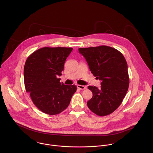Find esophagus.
Instances as JSON below:
<instances>
[{
  "label": "esophagus",
  "instance_id": "esophagus-1",
  "mask_svg": "<svg viewBox=\"0 0 153 153\" xmlns=\"http://www.w3.org/2000/svg\"><path fill=\"white\" fill-rule=\"evenodd\" d=\"M77 88L80 89H86V87L85 86H84V85H77Z\"/></svg>",
  "mask_w": 153,
  "mask_h": 153
}]
</instances>
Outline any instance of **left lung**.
Instances as JSON below:
<instances>
[{
	"label": "left lung",
	"mask_w": 153,
	"mask_h": 153,
	"mask_svg": "<svg viewBox=\"0 0 153 153\" xmlns=\"http://www.w3.org/2000/svg\"><path fill=\"white\" fill-rule=\"evenodd\" d=\"M91 73L101 81V88L88 86L92 97L89 109L99 116L113 112L121 105L129 86L128 66L123 55L108 46L79 48Z\"/></svg>",
	"instance_id": "8db88e82"
}]
</instances>
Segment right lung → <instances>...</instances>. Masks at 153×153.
<instances>
[{
  "mask_svg": "<svg viewBox=\"0 0 153 153\" xmlns=\"http://www.w3.org/2000/svg\"><path fill=\"white\" fill-rule=\"evenodd\" d=\"M72 48L44 47L33 52L24 66V83L35 106L49 115L61 113L68 107L76 86L65 85L58 76Z\"/></svg>",
  "mask_w": 153,
  "mask_h": 153,
  "instance_id": "1",
  "label": "right lung"
}]
</instances>
